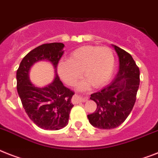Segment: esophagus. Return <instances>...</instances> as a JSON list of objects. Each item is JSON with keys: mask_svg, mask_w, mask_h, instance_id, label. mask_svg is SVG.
<instances>
[{"mask_svg": "<svg viewBox=\"0 0 158 158\" xmlns=\"http://www.w3.org/2000/svg\"><path fill=\"white\" fill-rule=\"evenodd\" d=\"M88 100V97H79L78 95H75L74 97H73V102L75 104H78V103H80V102H85Z\"/></svg>", "mask_w": 158, "mask_h": 158, "instance_id": "1", "label": "esophagus"}]
</instances>
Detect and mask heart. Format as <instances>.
Segmentation results:
<instances>
[{"instance_id": "1", "label": "heart", "mask_w": 158, "mask_h": 158, "mask_svg": "<svg viewBox=\"0 0 158 158\" xmlns=\"http://www.w3.org/2000/svg\"><path fill=\"white\" fill-rule=\"evenodd\" d=\"M114 68V56L109 47L83 46L70 54L69 61L61 60L57 65V73L66 84L75 85L82 76L85 78L79 84L86 89L90 84L101 88L110 80Z\"/></svg>"}]
</instances>
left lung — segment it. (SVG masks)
Segmentation results:
<instances>
[{"mask_svg":"<svg viewBox=\"0 0 158 158\" xmlns=\"http://www.w3.org/2000/svg\"><path fill=\"white\" fill-rule=\"evenodd\" d=\"M119 59L118 72L103 89L91 95L97 110L88 115V121L99 129H113L121 125L130 114L139 86V70L131 55L116 45Z\"/></svg>","mask_w":158,"mask_h":158,"instance_id":"8db88e82","label":"left lung"}]
</instances>
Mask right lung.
Wrapping results in <instances>:
<instances>
[{"label": "right lung", "instance_id": "1", "mask_svg": "<svg viewBox=\"0 0 158 158\" xmlns=\"http://www.w3.org/2000/svg\"><path fill=\"white\" fill-rule=\"evenodd\" d=\"M62 43L44 44L26 55L17 70V90L27 114L36 126L45 130H60L69 122L74 92L66 88L59 79L57 66L63 55ZM48 60L55 68L54 81L44 88L34 85L29 71L35 63Z\"/></svg>", "mask_w": 158, "mask_h": 158}]
</instances>
